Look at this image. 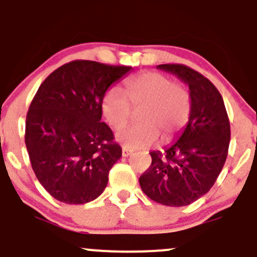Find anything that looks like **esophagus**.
<instances>
[{"label":"esophagus","instance_id":"esophagus-1","mask_svg":"<svg viewBox=\"0 0 257 257\" xmlns=\"http://www.w3.org/2000/svg\"><path fill=\"white\" fill-rule=\"evenodd\" d=\"M132 154H133V150L128 149V148H123V149H121V155H123L124 158H128Z\"/></svg>","mask_w":257,"mask_h":257}]
</instances>
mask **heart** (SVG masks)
Returning a JSON list of instances; mask_svg holds the SVG:
<instances>
[{
	"instance_id": "obj_1",
	"label": "heart",
	"mask_w": 257,
	"mask_h": 257,
	"mask_svg": "<svg viewBox=\"0 0 257 257\" xmlns=\"http://www.w3.org/2000/svg\"><path fill=\"white\" fill-rule=\"evenodd\" d=\"M126 100L112 87L102 97L101 110L112 128L118 129L129 120L132 107L139 108L138 124L124 126L115 139L131 149L151 147L161 136L169 142L186 125L191 113L190 93L159 72H144L124 82Z\"/></svg>"
}]
</instances>
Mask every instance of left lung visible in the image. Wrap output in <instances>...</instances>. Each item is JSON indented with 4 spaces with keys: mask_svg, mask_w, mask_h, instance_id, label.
I'll return each instance as SVG.
<instances>
[{
    "mask_svg": "<svg viewBox=\"0 0 257 257\" xmlns=\"http://www.w3.org/2000/svg\"><path fill=\"white\" fill-rule=\"evenodd\" d=\"M190 88L188 123L164 151H151V165L139 178L143 192L169 207L193 203L212 188L228 156L230 123L223 97L202 74L181 64L158 65Z\"/></svg>",
    "mask_w": 257,
    "mask_h": 257,
    "instance_id": "1",
    "label": "left lung"
}]
</instances>
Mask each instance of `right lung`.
Here are the masks:
<instances>
[{"mask_svg": "<svg viewBox=\"0 0 257 257\" xmlns=\"http://www.w3.org/2000/svg\"><path fill=\"white\" fill-rule=\"evenodd\" d=\"M131 70L75 60L38 88L27 113L26 147L38 181L58 201L87 203L106 188L121 148L101 121L102 97Z\"/></svg>", "mask_w": 257, "mask_h": 257, "instance_id": "1", "label": "right lung"}]
</instances>
